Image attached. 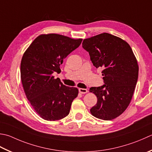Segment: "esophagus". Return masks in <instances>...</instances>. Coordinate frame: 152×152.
Segmentation results:
<instances>
[{"instance_id": "esophagus-1", "label": "esophagus", "mask_w": 152, "mask_h": 152, "mask_svg": "<svg viewBox=\"0 0 152 152\" xmlns=\"http://www.w3.org/2000/svg\"><path fill=\"white\" fill-rule=\"evenodd\" d=\"M79 92L82 94H84L87 93L88 90H86V89H84V88H79Z\"/></svg>"}]
</instances>
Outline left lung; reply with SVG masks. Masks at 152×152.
<instances>
[{"mask_svg": "<svg viewBox=\"0 0 152 152\" xmlns=\"http://www.w3.org/2000/svg\"><path fill=\"white\" fill-rule=\"evenodd\" d=\"M82 47L89 53L94 66L103 68L105 84L90 89L97 98L91 113L99 119H114L131 102L138 77L136 56L129 43L108 33L85 39Z\"/></svg>", "mask_w": 152, "mask_h": 152, "instance_id": "1", "label": "left lung"}]
</instances>
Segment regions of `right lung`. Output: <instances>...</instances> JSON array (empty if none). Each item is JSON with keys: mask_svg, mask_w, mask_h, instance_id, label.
<instances>
[{"mask_svg": "<svg viewBox=\"0 0 152 152\" xmlns=\"http://www.w3.org/2000/svg\"><path fill=\"white\" fill-rule=\"evenodd\" d=\"M82 41L56 34H41L23 53L20 65L23 90L32 107L45 120L54 121L66 117L78 96V88L62 84L53 73L61 72L63 59Z\"/></svg>", "mask_w": 152, "mask_h": 152, "instance_id": "obj_1", "label": "right lung"}]
</instances>
